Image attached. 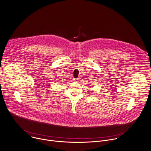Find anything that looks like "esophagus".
<instances>
[{"label":"esophagus","mask_w":151,"mask_h":151,"mask_svg":"<svg viewBox=\"0 0 151 151\" xmlns=\"http://www.w3.org/2000/svg\"><path fill=\"white\" fill-rule=\"evenodd\" d=\"M78 81H79V79H74V81H75V82H78Z\"/></svg>","instance_id":"34e87169"}]
</instances>
